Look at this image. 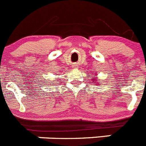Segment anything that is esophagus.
I'll list each match as a JSON object with an SVG mask.
<instances>
[{
    "mask_svg": "<svg viewBox=\"0 0 146 146\" xmlns=\"http://www.w3.org/2000/svg\"><path fill=\"white\" fill-rule=\"evenodd\" d=\"M74 68H76V69H77V67H76V66H74Z\"/></svg>",
    "mask_w": 146,
    "mask_h": 146,
    "instance_id": "1",
    "label": "esophagus"
}]
</instances>
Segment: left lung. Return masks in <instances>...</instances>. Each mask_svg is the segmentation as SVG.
<instances>
[{
  "label": "left lung",
  "mask_w": 146,
  "mask_h": 146,
  "mask_svg": "<svg viewBox=\"0 0 146 146\" xmlns=\"http://www.w3.org/2000/svg\"><path fill=\"white\" fill-rule=\"evenodd\" d=\"M94 80H93V81H94V82H94V83H95V85H96V78H94Z\"/></svg>",
  "instance_id": "obj_1"
}]
</instances>
